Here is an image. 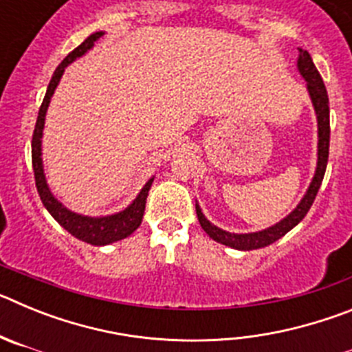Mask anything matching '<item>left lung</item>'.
Returning <instances> with one entry per match:
<instances>
[{
	"mask_svg": "<svg viewBox=\"0 0 352 352\" xmlns=\"http://www.w3.org/2000/svg\"><path fill=\"white\" fill-rule=\"evenodd\" d=\"M296 68L300 72V76L303 77L307 82V91L312 100L314 111H316L317 118V164L316 173L310 182L309 188L303 194L300 203L289 214H285L280 222L273 223V226L266 227L263 231L256 232H229L226 229H220L214 223L204 217L203 210L195 201V213L201 227H203L206 234L211 239H214L217 243H222L226 247L236 248V250H257V248H264L268 245L275 243L276 239H280L282 236L287 234L292 227H296L301 220L305 219V214L309 213L310 206H312L314 199H316L317 192L321 188L322 178H324L326 166H328V155H329V100L328 93H326L324 82H322L321 74L317 72L316 65H314L312 58L305 49L298 47V61Z\"/></svg>",
	"mask_w": 352,
	"mask_h": 352,
	"instance_id": "obj_1",
	"label": "left lung"
}]
</instances>
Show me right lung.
Wrapping results in <instances>:
<instances>
[{
	"mask_svg": "<svg viewBox=\"0 0 352 352\" xmlns=\"http://www.w3.org/2000/svg\"><path fill=\"white\" fill-rule=\"evenodd\" d=\"M105 35V31H96L93 35L80 43L79 47H76L70 54L58 65V68L52 74V79L47 86V91L43 96V102L40 105L38 118H36L35 132H33V141H31V162H33V170H35V182L36 190H38L40 199H42L45 210L51 213L52 219L63 227L65 231L70 232L72 236H76L80 241H86L89 245H96V247H104V245H111L114 241L125 239L132 234L142 222V214H144L146 208V197L151 188L155 176L146 182L142 186L138 197L133 199L132 203L125 208V210L118 211L113 214H102V217H89V214H80L76 211L68 210L60 199L52 194L51 186H49L47 178H45V170H43V158H42V138H43V126H45V114H47L49 104L54 95L58 84H60L61 77L65 74V68L72 65L77 58H82L89 49H93L95 42Z\"/></svg>",
	"mask_w": 352,
	"mask_h": 352,
	"instance_id": "add662e5",
	"label": "right lung"
}]
</instances>
